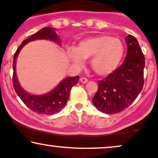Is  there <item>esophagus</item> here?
Returning a JSON list of instances; mask_svg holds the SVG:
<instances>
[{
  "mask_svg": "<svg viewBox=\"0 0 158 158\" xmlns=\"http://www.w3.org/2000/svg\"><path fill=\"white\" fill-rule=\"evenodd\" d=\"M81 83H86L87 82H88V79H87L86 77H81Z\"/></svg>",
  "mask_w": 158,
  "mask_h": 158,
  "instance_id": "obj_1",
  "label": "esophagus"
}]
</instances>
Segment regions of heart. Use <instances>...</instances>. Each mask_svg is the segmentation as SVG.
Masks as SVG:
<instances>
[{"mask_svg":"<svg viewBox=\"0 0 158 158\" xmlns=\"http://www.w3.org/2000/svg\"><path fill=\"white\" fill-rule=\"evenodd\" d=\"M122 41L109 36H97L81 40L77 48L67 49L68 57L75 65L82 66L83 59L91 58L92 69L100 75L112 73L123 57Z\"/></svg>","mask_w":158,"mask_h":158,"instance_id":"heart-1","label":"heart"}]
</instances>
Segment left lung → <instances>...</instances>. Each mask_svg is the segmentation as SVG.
I'll use <instances>...</instances> for the list:
<instances>
[{"label":"left lung","mask_w":158,"mask_h":158,"mask_svg":"<svg viewBox=\"0 0 158 158\" xmlns=\"http://www.w3.org/2000/svg\"><path fill=\"white\" fill-rule=\"evenodd\" d=\"M127 52L123 64L98 81V89L92 99L94 106L106 114H116L135 100L143 86L145 58L139 42L129 34L125 38Z\"/></svg>","instance_id":"left-lung-1"}]
</instances>
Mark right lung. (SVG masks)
Masks as SVG:
<instances>
[{"label":"right lung","mask_w":158,"mask_h":158,"mask_svg":"<svg viewBox=\"0 0 158 158\" xmlns=\"http://www.w3.org/2000/svg\"><path fill=\"white\" fill-rule=\"evenodd\" d=\"M37 40H46L61 44V41L55 32V28L46 27L42 28L40 31L34 34L30 37L23 41L17 48L14 55L13 59V86L21 100L24 104L34 112L40 114L52 115L60 112V110L67 104L70 94L72 87L77 84L79 81V76L69 77L62 80L57 86L47 94L35 95L29 94L22 88L19 84L16 74V61L19 52L27 43Z\"/></svg>","instance_id":"right-lung-1"}]
</instances>
